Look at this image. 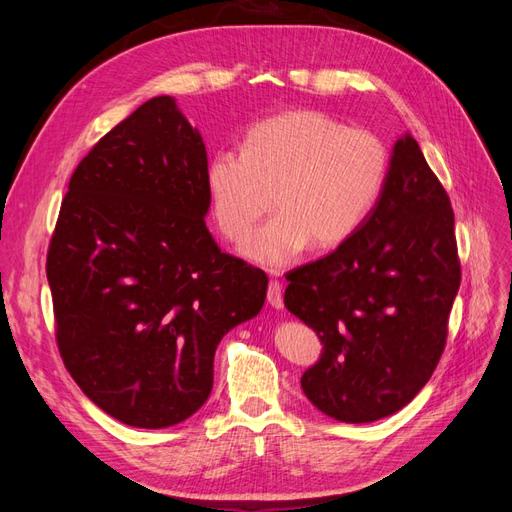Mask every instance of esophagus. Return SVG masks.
I'll return each mask as SVG.
<instances>
[{
  "instance_id": "1",
  "label": "esophagus",
  "mask_w": 512,
  "mask_h": 512,
  "mask_svg": "<svg viewBox=\"0 0 512 512\" xmlns=\"http://www.w3.org/2000/svg\"><path fill=\"white\" fill-rule=\"evenodd\" d=\"M267 303L275 309H282L284 307V292H282V284L277 280H271L269 282V288H267Z\"/></svg>"
}]
</instances>
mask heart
<instances>
[{
    "mask_svg": "<svg viewBox=\"0 0 512 512\" xmlns=\"http://www.w3.org/2000/svg\"><path fill=\"white\" fill-rule=\"evenodd\" d=\"M389 147L320 111H288L252 123L241 151H215L205 168L213 220L262 267L282 269L307 245L335 250L356 235L389 177Z\"/></svg>",
    "mask_w": 512,
    "mask_h": 512,
    "instance_id": "1",
    "label": "heart"
}]
</instances>
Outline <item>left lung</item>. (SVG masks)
<instances>
[{"label":"left lung","instance_id":"8db88e82","mask_svg":"<svg viewBox=\"0 0 512 512\" xmlns=\"http://www.w3.org/2000/svg\"><path fill=\"white\" fill-rule=\"evenodd\" d=\"M286 280L288 312L322 342L301 378L307 399L342 423L410 404L444 352L461 282L451 200L410 134L356 235Z\"/></svg>","mask_w":512,"mask_h":512}]
</instances>
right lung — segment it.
<instances>
[{
	"label": "right lung",
	"mask_w": 512,
	"mask_h": 512,
	"mask_svg": "<svg viewBox=\"0 0 512 512\" xmlns=\"http://www.w3.org/2000/svg\"><path fill=\"white\" fill-rule=\"evenodd\" d=\"M203 136L158 96L72 173L46 254L55 337L94 404L130 427L190 418L220 339L254 318L269 277L207 230Z\"/></svg>",
	"instance_id": "1"
}]
</instances>
